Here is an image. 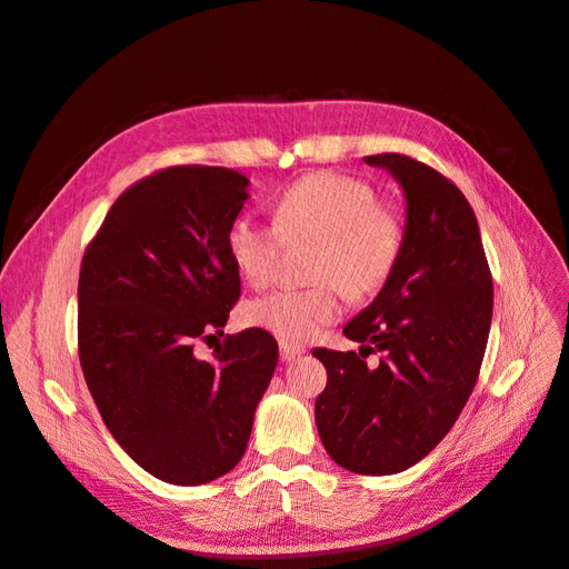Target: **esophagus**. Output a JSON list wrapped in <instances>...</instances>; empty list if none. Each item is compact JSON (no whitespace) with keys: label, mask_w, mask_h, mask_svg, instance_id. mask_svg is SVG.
I'll list each match as a JSON object with an SVG mask.
<instances>
[{"label":"esophagus","mask_w":569,"mask_h":569,"mask_svg":"<svg viewBox=\"0 0 569 569\" xmlns=\"http://www.w3.org/2000/svg\"><path fill=\"white\" fill-rule=\"evenodd\" d=\"M306 353V349L303 347H297V343H289V341H280V356H282V360H297V358H301Z\"/></svg>","instance_id":"34e87169"}]
</instances>
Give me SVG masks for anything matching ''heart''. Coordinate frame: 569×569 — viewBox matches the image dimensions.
I'll return each mask as SVG.
<instances>
[{
  "label": "heart",
  "mask_w": 569,
  "mask_h": 569,
  "mask_svg": "<svg viewBox=\"0 0 569 569\" xmlns=\"http://www.w3.org/2000/svg\"><path fill=\"white\" fill-rule=\"evenodd\" d=\"M287 242L316 239L306 274L313 284L280 289L244 306L251 327L282 341H311L341 316V291L353 301L380 291L399 266L406 222L391 203L377 201L368 180L318 170L291 182L274 201V226L239 216L226 234L239 278L266 287Z\"/></svg>",
  "instance_id": "heart-1"
}]
</instances>
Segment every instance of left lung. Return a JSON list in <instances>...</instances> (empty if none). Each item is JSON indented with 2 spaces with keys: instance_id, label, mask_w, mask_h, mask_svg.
Returning <instances> with one entry per match:
<instances>
[{
  "instance_id": "obj_1",
  "label": "left lung",
  "mask_w": 569,
  "mask_h": 569,
  "mask_svg": "<svg viewBox=\"0 0 569 569\" xmlns=\"http://www.w3.org/2000/svg\"><path fill=\"white\" fill-rule=\"evenodd\" d=\"M406 194V247L377 299L343 335L360 351L313 349L327 370L316 399L325 451L343 470L393 475L449 435L487 351L493 280L472 206L439 170L375 153ZM381 353V366L365 358Z\"/></svg>"
}]
</instances>
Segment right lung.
I'll return each instance as SVG.
<instances>
[{
  "mask_svg": "<svg viewBox=\"0 0 569 569\" xmlns=\"http://www.w3.org/2000/svg\"><path fill=\"white\" fill-rule=\"evenodd\" d=\"M247 184L220 166L157 170L113 201L80 263L84 382L120 449L168 485H206L242 460L278 366L261 327L197 356L242 295L226 234Z\"/></svg>",
  "mask_w": 569,
  "mask_h": 569,
  "instance_id": "obj_1",
  "label": "right lung"
}]
</instances>
